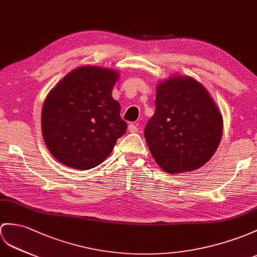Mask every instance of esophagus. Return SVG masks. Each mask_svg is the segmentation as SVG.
<instances>
[{
  "mask_svg": "<svg viewBox=\"0 0 257 257\" xmlns=\"http://www.w3.org/2000/svg\"><path fill=\"white\" fill-rule=\"evenodd\" d=\"M128 132L131 133H137L139 132V126H137V124H130L128 125Z\"/></svg>",
  "mask_w": 257,
  "mask_h": 257,
  "instance_id": "1",
  "label": "esophagus"
}]
</instances>
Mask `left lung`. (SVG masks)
Instances as JSON below:
<instances>
[{
	"mask_svg": "<svg viewBox=\"0 0 257 257\" xmlns=\"http://www.w3.org/2000/svg\"><path fill=\"white\" fill-rule=\"evenodd\" d=\"M156 111L145 140L162 170L177 174L197 170L221 141L223 120L208 90L195 78L173 75L156 89Z\"/></svg>",
	"mask_w": 257,
	"mask_h": 257,
	"instance_id": "1",
	"label": "left lung"
}]
</instances>
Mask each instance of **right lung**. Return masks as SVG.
<instances>
[{
	"mask_svg": "<svg viewBox=\"0 0 257 257\" xmlns=\"http://www.w3.org/2000/svg\"><path fill=\"white\" fill-rule=\"evenodd\" d=\"M120 73L85 65L74 68L50 90L41 111L43 141L62 165L77 170L108 158L126 132L121 105L112 98Z\"/></svg>",
	"mask_w": 257,
	"mask_h": 257,
	"instance_id": "1",
	"label": "right lung"
}]
</instances>
